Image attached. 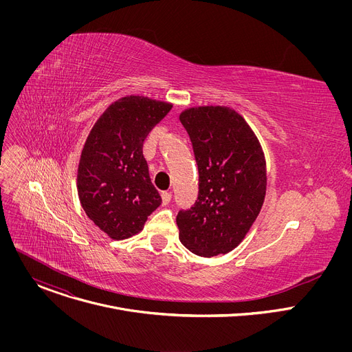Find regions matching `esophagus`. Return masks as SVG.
Segmentation results:
<instances>
[{
	"label": "esophagus",
	"mask_w": 352,
	"mask_h": 352,
	"mask_svg": "<svg viewBox=\"0 0 352 352\" xmlns=\"http://www.w3.org/2000/svg\"><path fill=\"white\" fill-rule=\"evenodd\" d=\"M171 196H173V193H171V192H168V190H166V192H163V193H162L163 205H168V204L171 202Z\"/></svg>",
	"instance_id": "1"
}]
</instances>
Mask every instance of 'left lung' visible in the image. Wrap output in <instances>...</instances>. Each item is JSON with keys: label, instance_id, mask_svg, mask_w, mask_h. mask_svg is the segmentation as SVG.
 Returning a JSON list of instances; mask_svg holds the SVG:
<instances>
[{"label": "left lung", "instance_id": "1", "mask_svg": "<svg viewBox=\"0 0 352 352\" xmlns=\"http://www.w3.org/2000/svg\"><path fill=\"white\" fill-rule=\"evenodd\" d=\"M179 121L192 142L199 195L179 210V241L192 254H228L256 220L266 193V162L246 121L223 106L185 110Z\"/></svg>", "mask_w": 352, "mask_h": 352}]
</instances>
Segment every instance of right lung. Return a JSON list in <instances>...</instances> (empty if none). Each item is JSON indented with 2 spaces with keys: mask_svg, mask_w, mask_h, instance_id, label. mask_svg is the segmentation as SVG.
I'll return each mask as SVG.
<instances>
[{
  "mask_svg": "<svg viewBox=\"0 0 352 352\" xmlns=\"http://www.w3.org/2000/svg\"><path fill=\"white\" fill-rule=\"evenodd\" d=\"M171 107L143 96L122 97L87 136L78 168V193L87 217L113 239L142 231L162 205L142 148Z\"/></svg>",
  "mask_w": 352,
  "mask_h": 352,
  "instance_id": "1",
  "label": "right lung"
}]
</instances>
